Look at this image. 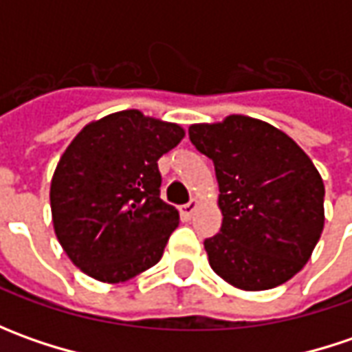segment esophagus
<instances>
[{
  "label": "esophagus",
  "mask_w": 352,
  "mask_h": 352,
  "mask_svg": "<svg viewBox=\"0 0 352 352\" xmlns=\"http://www.w3.org/2000/svg\"><path fill=\"white\" fill-rule=\"evenodd\" d=\"M196 208H197V199H190L188 204L180 206V215H182L184 219H192V215H194Z\"/></svg>",
  "instance_id": "34e87169"
}]
</instances>
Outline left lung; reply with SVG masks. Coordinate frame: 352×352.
<instances>
[{"mask_svg": "<svg viewBox=\"0 0 352 352\" xmlns=\"http://www.w3.org/2000/svg\"><path fill=\"white\" fill-rule=\"evenodd\" d=\"M213 160L223 223L204 241L211 268L231 286L276 288L309 261L323 231L325 188L309 156L264 121L229 116L190 127Z\"/></svg>", "mask_w": 352, "mask_h": 352, "instance_id": "obj_1", "label": "left lung"}]
</instances>
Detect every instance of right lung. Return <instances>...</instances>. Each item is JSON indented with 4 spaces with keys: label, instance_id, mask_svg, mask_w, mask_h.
Here are the masks:
<instances>
[{
    "label": "right lung",
    "instance_id": "obj_1",
    "mask_svg": "<svg viewBox=\"0 0 352 352\" xmlns=\"http://www.w3.org/2000/svg\"><path fill=\"white\" fill-rule=\"evenodd\" d=\"M184 139L176 123L117 111L82 129L50 182L54 233L88 276L117 284L155 266L180 223L160 199L158 158Z\"/></svg>",
    "mask_w": 352,
    "mask_h": 352
}]
</instances>
